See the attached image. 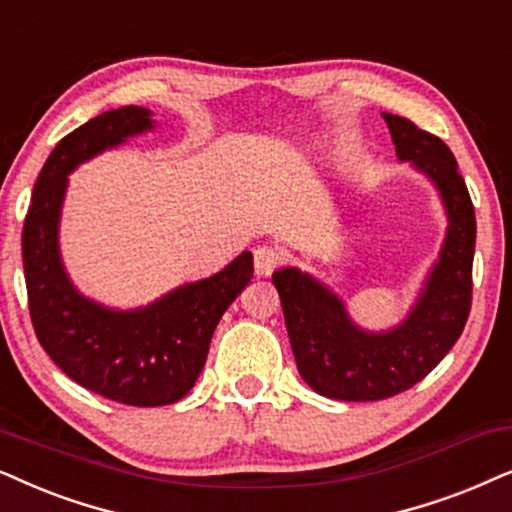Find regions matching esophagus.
<instances>
[{
	"label": "esophagus",
	"mask_w": 512,
	"mask_h": 512,
	"mask_svg": "<svg viewBox=\"0 0 512 512\" xmlns=\"http://www.w3.org/2000/svg\"><path fill=\"white\" fill-rule=\"evenodd\" d=\"M282 263V254L272 247H258L254 251V265H256V275L268 277L277 265Z\"/></svg>",
	"instance_id": "esophagus-1"
}]
</instances>
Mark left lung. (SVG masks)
Instances as JSON below:
<instances>
[{"label":"left lung","instance_id":"left-lung-1","mask_svg":"<svg viewBox=\"0 0 512 512\" xmlns=\"http://www.w3.org/2000/svg\"><path fill=\"white\" fill-rule=\"evenodd\" d=\"M400 162L423 171L447 209L440 261L407 320L388 331H364L341 298L298 268L272 275L280 294L298 374L315 393L343 402H376L404 393L433 371L459 341L473 303L475 209L451 150L407 117L383 112Z\"/></svg>","mask_w":512,"mask_h":512}]
</instances>
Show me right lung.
Masks as SVG:
<instances>
[{"instance_id": "add662e5", "label": "right lung", "mask_w": 512, "mask_h": 512, "mask_svg": "<svg viewBox=\"0 0 512 512\" xmlns=\"http://www.w3.org/2000/svg\"><path fill=\"white\" fill-rule=\"evenodd\" d=\"M150 129V110L124 105L58 141L37 176L23 225L30 320L46 355L79 386L131 407H164L190 393L218 320L254 277V256L244 251L207 280L136 310L105 308L72 287L58 251L68 174Z\"/></svg>"}]
</instances>
